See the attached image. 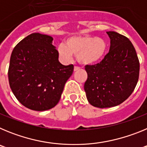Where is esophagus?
Masks as SVG:
<instances>
[{
	"label": "esophagus",
	"mask_w": 147,
	"mask_h": 147,
	"mask_svg": "<svg viewBox=\"0 0 147 147\" xmlns=\"http://www.w3.org/2000/svg\"><path fill=\"white\" fill-rule=\"evenodd\" d=\"M80 69V67H77V66H75L74 67V71H79V70Z\"/></svg>",
	"instance_id": "34e87169"
}]
</instances>
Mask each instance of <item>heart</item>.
I'll return each instance as SVG.
<instances>
[{
    "mask_svg": "<svg viewBox=\"0 0 147 147\" xmlns=\"http://www.w3.org/2000/svg\"><path fill=\"white\" fill-rule=\"evenodd\" d=\"M107 50L105 40L93 36H74L67 39L65 44L58 45L59 57L65 62H70L73 54L76 55L82 65L96 64L102 59Z\"/></svg>",
    "mask_w": 147,
    "mask_h": 147,
    "instance_id": "obj_1",
    "label": "heart"
}]
</instances>
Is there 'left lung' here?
<instances>
[{
  "label": "left lung",
  "instance_id": "1",
  "mask_svg": "<svg viewBox=\"0 0 147 147\" xmlns=\"http://www.w3.org/2000/svg\"><path fill=\"white\" fill-rule=\"evenodd\" d=\"M107 34L110 39L108 54L100 63L85 66L87 99L99 108L115 107L124 102L134 90L139 76V60L132 42L117 32Z\"/></svg>",
  "mask_w": 147,
  "mask_h": 147
}]
</instances>
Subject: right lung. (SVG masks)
<instances>
[{
	"instance_id": "add662e5",
	"label": "right lung",
	"mask_w": 147,
	"mask_h": 147,
	"mask_svg": "<svg viewBox=\"0 0 147 147\" xmlns=\"http://www.w3.org/2000/svg\"><path fill=\"white\" fill-rule=\"evenodd\" d=\"M51 36L33 33L13 49L8 71L9 82L17 99L27 108L44 111L60 99L74 65H63Z\"/></svg>"
}]
</instances>
